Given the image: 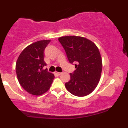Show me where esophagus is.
Segmentation results:
<instances>
[{
	"mask_svg": "<svg viewBox=\"0 0 128 128\" xmlns=\"http://www.w3.org/2000/svg\"><path fill=\"white\" fill-rule=\"evenodd\" d=\"M55 74H57V75H58V76L60 75V74H61V72H55Z\"/></svg>",
	"mask_w": 128,
	"mask_h": 128,
	"instance_id": "1",
	"label": "esophagus"
}]
</instances>
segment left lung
Here are the masks:
<instances>
[{"label": "left lung", "instance_id": "8db88e82", "mask_svg": "<svg viewBox=\"0 0 128 128\" xmlns=\"http://www.w3.org/2000/svg\"><path fill=\"white\" fill-rule=\"evenodd\" d=\"M58 40L65 50L69 62L76 70L70 73V80L66 88L76 96L89 94L98 86L102 70L100 54L96 45L82 36H61Z\"/></svg>", "mask_w": 128, "mask_h": 128}]
</instances>
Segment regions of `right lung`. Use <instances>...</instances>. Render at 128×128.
I'll return each mask as SVG.
<instances>
[{"label": "right lung", "mask_w": 128, "mask_h": 128, "mask_svg": "<svg viewBox=\"0 0 128 128\" xmlns=\"http://www.w3.org/2000/svg\"><path fill=\"white\" fill-rule=\"evenodd\" d=\"M49 40H41L29 45L22 51L17 60L16 73L20 86L27 92L40 96L48 92L55 76L43 67L44 51Z\"/></svg>", "instance_id": "obj_1"}]
</instances>
